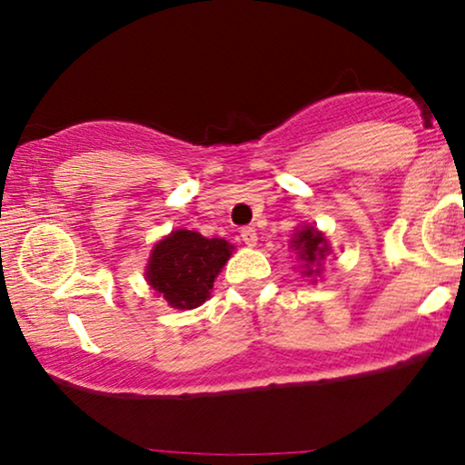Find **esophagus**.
<instances>
[{
    "instance_id": "1",
    "label": "esophagus",
    "mask_w": 465,
    "mask_h": 465,
    "mask_svg": "<svg viewBox=\"0 0 465 465\" xmlns=\"http://www.w3.org/2000/svg\"><path fill=\"white\" fill-rule=\"evenodd\" d=\"M240 238H242V242L249 244V247H255L257 232L253 227H242V232H240Z\"/></svg>"
}]
</instances>
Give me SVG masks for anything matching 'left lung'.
<instances>
[{"mask_svg":"<svg viewBox=\"0 0 465 465\" xmlns=\"http://www.w3.org/2000/svg\"><path fill=\"white\" fill-rule=\"evenodd\" d=\"M292 247L294 251H299V257L305 262L307 275H312V272H314L312 266H321V260H324V255L329 253L327 240H324L322 233H318L316 229L312 227H303L301 232L294 233Z\"/></svg>","mask_w":465,"mask_h":465,"instance_id":"1","label":"left lung"}]
</instances>
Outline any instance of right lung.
Returning a JSON list of instances; mask_svg holds the SVG:
<instances>
[{
	"instance_id": "add662e5",
	"label": "right lung",
	"mask_w": 465,
	"mask_h": 465,
	"mask_svg": "<svg viewBox=\"0 0 465 465\" xmlns=\"http://www.w3.org/2000/svg\"><path fill=\"white\" fill-rule=\"evenodd\" d=\"M232 255V244L177 229L155 244L147 266L149 286L171 307L193 310L210 296L214 277Z\"/></svg>"
}]
</instances>
